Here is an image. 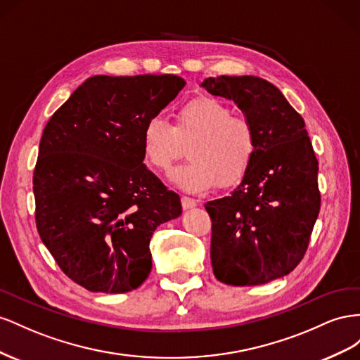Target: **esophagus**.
I'll return each mask as SVG.
<instances>
[{
	"mask_svg": "<svg viewBox=\"0 0 360 360\" xmlns=\"http://www.w3.org/2000/svg\"><path fill=\"white\" fill-rule=\"evenodd\" d=\"M181 203H182V208L184 210H190V208H194L198 205V202L191 199V198H187V196H182L181 198Z\"/></svg>",
	"mask_w": 360,
	"mask_h": 360,
	"instance_id": "obj_1",
	"label": "esophagus"
}]
</instances>
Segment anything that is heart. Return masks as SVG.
<instances>
[{"label": "heart", "mask_w": 360, "mask_h": 360, "mask_svg": "<svg viewBox=\"0 0 360 360\" xmlns=\"http://www.w3.org/2000/svg\"><path fill=\"white\" fill-rule=\"evenodd\" d=\"M141 152L155 170L166 172L188 146V162L172 172V181L186 191H205L215 184L232 187L252 167L258 150L253 123L244 116H232L221 101L200 96L181 105L173 127L160 117H150L141 128Z\"/></svg>", "instance_id": "heart-1"}]
</instances>
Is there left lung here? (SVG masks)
Segmentation results:
<instances>
[{
    "label": "left lung",
    "mask_w": 360,
    "mask_h": 360,
    "mask_svg": "<svg viewBox=\"0 0 360 360\" xmlns=\"http://www.w3.org/2000/svg\"><path fill=\"white\" fill-rule=\"evenodd\" d=\"M200 86L233 101L258 137L238 187L205 203L214 276L233 286L269 283L303 259L320 212L318 161L304 120L279 89L258 77L221 75Z\"/></svg>",
    "instance_id": "1"
}]
</instances>
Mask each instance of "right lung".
<instances>
[{"mask_svg":"<svg viewBox=\"0 0 360 360\" xmlns=\"http://www.w3.org/2000/svg\"><path fill=\"white\" fill-rule=\"evenodd\" d=\"M184 86L176 75H95L46 123L33 176L37 231L89 291L139 288L153 231L182 212L178 194L143 164L140 134Z\"/></svg>","mask_w":360,"mask_h":360,"instance_id":"add662e5","label":"right lung"}]
</instances>
